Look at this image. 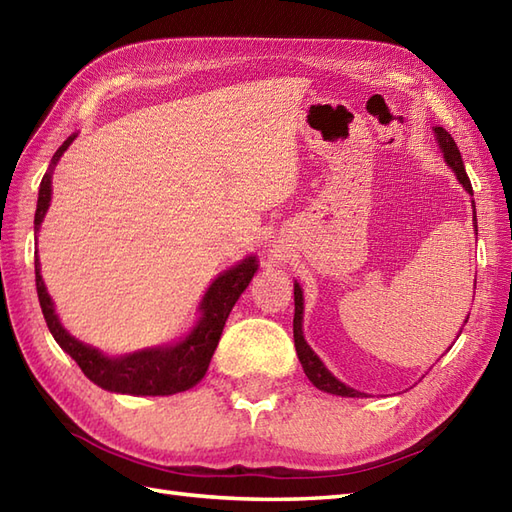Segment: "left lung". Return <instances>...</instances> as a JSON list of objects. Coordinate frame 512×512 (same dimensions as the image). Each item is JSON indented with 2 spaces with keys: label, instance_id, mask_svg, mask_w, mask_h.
Masks as SVG:
<instances>
[{
  "label": "left lung",
  "instance_id": "8db88e82",
  "mask_svg": "<svg viewBox=\"0 0 512 512\" xmlns=\"http://www.w3.org/2000/svg\"><path fill=\"white\" fill-rule=\"evenodd\" d=\"M434 135L438 139V146H441V150L445 154V161L449 163V168L456 172V178L462 183V187H465L467 192L473 196V187H471V181L465 172V163H462L460 150L456 146L454 137H451L443 126H436ZM473 227L478 229V220H475V205H473ZM294 347H296V355H299V362L303 366L307 379H310V382L318 390H325V392H331V395H340V397H364V392L349 388L347 384H342L340 379L331 375L327 371V366L320 362L318 355L310 349V344L305 342V338H303V292L299 288V283H294Z\"/></svg>",
  "mask_w": 512,
  "mask_h": 512
}]
</instances>
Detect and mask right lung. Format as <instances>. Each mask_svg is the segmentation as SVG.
<instances>
[{
    "label": "right lung",
    "mask_w": 512,
    "mask_h": 512,
    "mask_svg": "<svg viewBox=\"0 0 512 512\" xmlns=\"http://www.w3.org/2000/svg\"><path fill=\"white\" fill-rule=\"evenodd\" d=\"M76 135H71L65 144L56 150L52 157L50 170L45 172L41 187H39V200H37V213H34V231H39L41 222L45 218V211L50 207L52 200V170L63 157V152L69 148ZM257 270V259L248 257L240 264L224 270L222 275L209 285L200 301V320L189 334L178 340L176 344L168 347H154L144 349L137 353L120 355V358H109V355L100 353L98 349L82 344L74 336L67 334V329L61 325L50 294L45 290V283L41 277V264L39 257L34 259V275H37V294L39 303L45 316V323L50 327L54 340L61 344V349L69 353L76 364L82 368L93 384H98L104 390L122 392V395H174V392H183L196 386L202 377H205L211 355L218 347V340L222 336L224 323L233 310L235 301L251 283Z\"/></svg>",
    "instance_id": "right-lung-1"
}]
</instances>
